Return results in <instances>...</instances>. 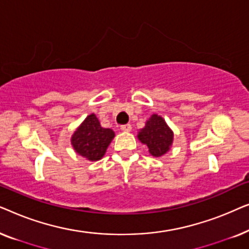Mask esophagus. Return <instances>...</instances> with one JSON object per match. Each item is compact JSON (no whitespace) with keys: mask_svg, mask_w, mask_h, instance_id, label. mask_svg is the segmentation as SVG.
I'll return each instance as SVG.
<instances>
[{"mask_svg":"<svg viewBox=\"0 0 249 249\" xmlns=\"http://www.w3.org/2000/svg\"><path fill=\"white\" fill-rule=\"evenodd\" d=\"M121 130L122 131H130L131 130V124H124L121 125Z\"/></svg>","mask_w":249,"mask_h":249,"instance_id":"esophagus-1","label":"esophagus"}]
</instances>
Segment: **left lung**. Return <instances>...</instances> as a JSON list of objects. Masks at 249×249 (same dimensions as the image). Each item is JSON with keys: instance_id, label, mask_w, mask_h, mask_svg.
<instances>
[{"instance_id": "8db88e82", "label": "left lung", "mask_w": 249, "mask_h": 249, "mask_svg": "<svg viewBox=\"0 0 249 249\" xmlns=\"http://www.w3.org/2000/svg\"><path fill=\"white\" fill-rule=\"evenodd\" d=\"M138 139L148 147L151 155L159 158L164 155L171 147L173 131L161 115L153 114L146 121L145 127L138 132Z\"/></svg>"}]
</instances>
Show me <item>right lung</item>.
<instances>
[{
    "label": "right lung",
    "mask_w": 249,
    "mask_h": 249,
    "mask_svg": "<svg viewBox=\"0 0 249 249\" xmlns=\"http://www.w3.org/2000/svg\"><path fill=\"white\" fill-rule=\"evenodd\" d=\"M113 138L114 131L102 127L96 115L91 113L73 132L71 145L83 158L89 161H98L104 156Z\"/></svg>",
    "instance_id": "1"
}]
</instances>
